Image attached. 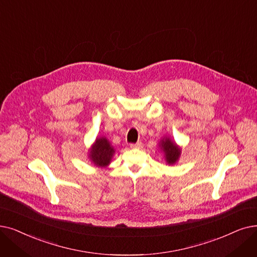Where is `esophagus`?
I'll list each match as a JSON object with an SVG mask.
<instances>
[{"label": "esophagus", "instance_id": "1", "mask_svg": "<svg viewBox=\"0 0 257 257\" xmlns=\"http://www.w3.org/2000/svg\"><path fill=\"white\" fill-rule=\"evenodd\" d=\"M130 147L131 148H135V149H141V148H143V143L142 142H138L136 144H131Z\"/></svg>", "mask_w": 257, "mask_h": 257}]
</instances>
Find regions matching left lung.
Returning <instances> with one entry per match:
<instances>
[{
  "label": "left lung",
  "instance_id": "8db88e82",
  "mask_svg": "<svg viewBox=\"0 0 257 257\" xmlns=\"http://www.w3.org/2000/svg\"><path fill=\"white\" fill-rule=\"evenodd\" d=\"M159 147L160 150L164 153L166 164L171 166L176 164L178 160H180L182 148L170 137H165L164 139H162L159 143Z\"/></svg>",
  "mask_w": 257,
  "mask_h": 257
}]
</instances>
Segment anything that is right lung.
<instances>
[{
    "label": "right lung",
    "mask_w": 257,
    "mask_h": 257,
    "mask_svg": "<svg viewBox=\"0 0 257 257\" xmlns=\"http://www.w3.org/2000/svg\"><path fill=\"white\" fill-rule=\"evenodd\" d=\"M114 153V147L106 137H97L92 146L88 149V159L98 168H105L110 165Z\"/></svg>",
    "instance_id": "add662e5"
}]
</instances>
